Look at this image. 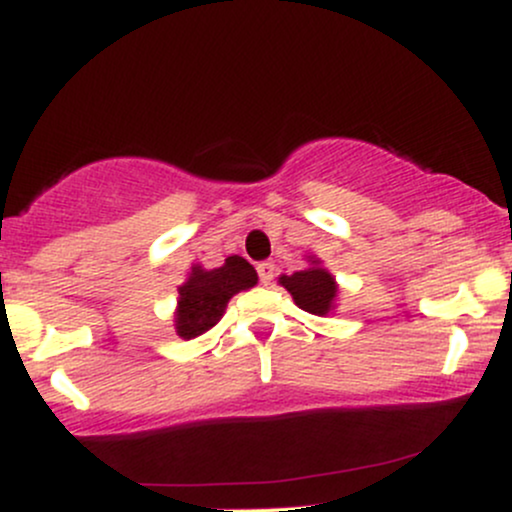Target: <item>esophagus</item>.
I'll use <instances>...</instances> for the list:
<instances>
[{
  "mask_svg": "<svg viewBox=\"0 0 512 512\" xmlns=\"http://www.w3.org/2000/svg\"><path fill=\"white\" fill-rule=\"evenodd\" d=\"M274 272H276L274 262H260V264H257V274H260V281L264 286H267L269 281L274 279Z\"/></svg>",
  "mask_w": 512,
  "mask_h": 512,
  "instance_id": "1",
  "label": "esophagus"
}]
</instances>
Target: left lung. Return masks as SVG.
Returning <instances> with one entry per match:
<instances>
[{
    "label": "left lung",
    "mask_w": 512,
    "mask_h": 512,
    "mask_svg": "<svg viewBox=\"0 0 512 512\" xmlns=\"http://www.w3.org/2000/svg\"><path fill=\"white\" fill-rule=\"evenodd\" d=\"M310 267L293 272L291 276H279V284L291 293L293 301L310 315L325 317L334 308L337 298V281L327 269L320 267V260L310 257Z\"/></svg>",
    "instance_id": "1"
}]
</instances>
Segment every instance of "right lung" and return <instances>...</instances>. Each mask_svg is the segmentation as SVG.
I'll return each mask as SVG.
<instances>
[{
	"mask_svg": "<svg viewBox=\"0 0 512 512\" xmlns=\"http://www.w3.org/2000/svg\"><path fill=\"white\" fill-rule=\"evenodd\" d=\"M255 284V267L238 255L228 257L223 267L216 269H202L195 264L185 284L178 289L175 332L182 339H195L199 334L209 332L226 313L228 301L238 291L252 289Z\"/></svg>",
	"mask_w": 512,
	"mask_h": 512,
	"instance_id": "obj_1",
	"label": "right lung"
}]
</instances>
